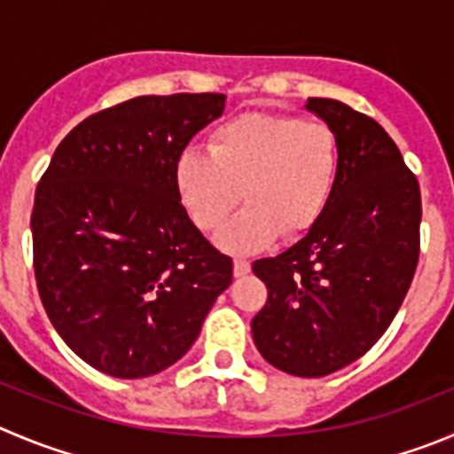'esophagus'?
I'll return each mask as SVG.
<instances>
[{
    "label": "esophagus",
    "instance_id": "obj_1",
    "mask_svg": "<svg viewBox=\"0 0 454 454\" xmlns=\"http://www.w3.org/2000/svg\"><path fill=\"white\" fill-rule=\"evenodd\" d=\"M247 273H251V262L237 257V260H235V278H244Z\"/></svg>",
    "mask_w": 454,
    "mask_h": 454
}]
</instances>
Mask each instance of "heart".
Masks as SVG:
<instances>
[{"instance_id":"heart-1","label":"heart","mask_w":454,"mask_h":454,"mask_svg":"<svg viewBox=\"0 0 454 454\" xmlns=\"http://www.w3.org/2000/svg\"><path fill=\"white\" fill-rule=\"evenodd\" d=\"M340 176L332 125L294 114H241L215 127L207 154L176 159V192L194 226L217 232L244 190L247 210L222 235L232 251H255L279 232L298 239L327 213Z\"/></svg>"}]
</instances>
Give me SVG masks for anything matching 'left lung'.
<instances>
[{"label":"left lung","mask_w":454,"mask_h":454,"mask_svg":"<svg viewBox=\"0 0 454 454\" xmlns=\"http://www.w3.org/2000/svg\"><path fill=\"white\" fill-rule=\"evenodd\" d=\"M307 109L338 134L340 176L307 237L253 264L269 298L251 325L270 365L316 379L367 354L399 311L421 251V190L374 118L332 98Z\"/></svg>","instance_id":"obj_1"}]
</instances>
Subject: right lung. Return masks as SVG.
Instances as JSON below:
<instances>
[{"label":"right lung","instance_id":"right-lung-1","mask_svg":"<svg viewBox=\"0 0 454 454\" xmlns=\"http://www.w3.org/2000/svg\"><path fill=\"white\" fill-rule=\"evenodd\" d=\"M223 93L138 96L62 138L35 188L37 291L55 332L96 370L175 365L232 282V260L190 222L175 165L222 116Z\"/></svg>","mask_w":454,"mask_h":454}]
</instances>
